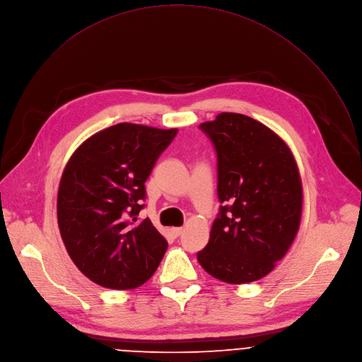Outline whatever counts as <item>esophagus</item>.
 <instances>
[{
	"label": "esophagus",
	"mask_w": 362,
	"mask_h": 362,
	"mask_svg": "<svg viewBox=\"0 0 362 362\" xmlns=\"http://www.w3.org/2000/svg\"><path fill=\"white\" fill-rule=\"evenodd\" d=\"M182 231H184V230H182L181 227H177V228H173V230H171V233H173L174 237H180V235L182 234Z\"/></svg>",
	"instance_id": "1"
}]
</instances>
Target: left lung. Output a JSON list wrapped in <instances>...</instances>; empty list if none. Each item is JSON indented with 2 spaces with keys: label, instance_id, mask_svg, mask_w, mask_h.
I'll use <instances>...</instances> for the list:
<instances>
[{
  "label": "left lung",
  "instance_id": "left-lung-1",
  "mask_svg": "<svg viewBox=\"0 0 362 362\" xmlns=\"http://www.w3.org/2000/svg\"><path fill=\"white\" fill-rule=\"evenodd\" d=\"M216 153L220 212L197 254L216 279L247 284L269 274L301 220L303 185L286 144L251 117L223 112L199 125Z\"/></svg>",
  "mask_w": 362,
  "mask_h": 362
}]
</instances>
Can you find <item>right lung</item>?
I'll return each mask as SVG.
<instances>
[{"instance_id":"right-lung-1","label":"right lung","mask_w":362,"mask_h":362,"mask_svg":"<svg viewBox=\"0 0 362 362\" xmlns=\"http://www.w3.org/2000/svg\"><path fill=\"white\" fill-rule=\"evenodd\" d=\"M177 132L121 122L69 158L58 188V227L71 259L93 282L132 290L158 268L168 243L138 214L146 181Z\"/></svg>"}]
</instances>
